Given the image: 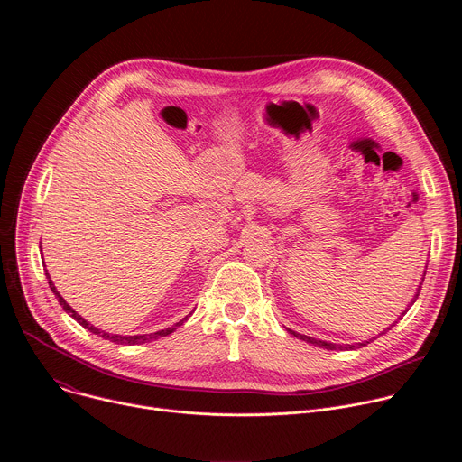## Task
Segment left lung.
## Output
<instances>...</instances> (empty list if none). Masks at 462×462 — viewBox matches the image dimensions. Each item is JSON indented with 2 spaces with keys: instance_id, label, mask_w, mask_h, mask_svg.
<instances>
[{
  "instance_id": "8db88e82",
  "label": "left lung",
  "mask_w": 462,
  "mask_h": 462,
  "mask_svg": "<svg viewBox=\"0 0 462 462\" xmlns=\"http://www.w3.org/2000/svg\"><path fill=\"white\" fill-rule=\"evenodd\" d=\"M420 285H422V283H420ZM419 294H420V287H419V291H417V294H415L411 305L415 303V300L419 298ZM406 310H408V309H406ZM406 310H404V314H406ZM393 325H394V323H393ZM393 325H391V327H393ZM391 327H387L385 331L380 333V335H385ZM291 335H294L296 338H300V340H303V342H307V344H312V346H318V347H323V349H331V351H333V349H347V347L353 349V347H356V346H347V347H346V346H337V344H331V342H323V340H316V338H310V337H305V335H298V333H294V331H291ZM369 342H371V340H369ZM369 342H364V344H358V346H365V344H369Z\"/></svg>"
}]
</instances>
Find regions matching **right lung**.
<instances>
[{
	"label": "right lung",
	"mask_w": 462,
	"mask_h": 462,
	"mask_svg": "<svg viewBox=\"0 0 462 462\" xmlns=\"http://www.w3.org/2000/svg\"><path fill=\"white\" fill-rule=\"evenodd\" d=\"M45 276H47V280H49V287H51V291L54 292V296L58 298V301H60V305L63 307V310L68 312L69 316H73L82 327H86V328H89L91 333H95V335H98V337H102L104 340H109V342H115V344H120V346H135V344H146V342H152V340H157V338H162V337H168V335H171L175 328L179 327V325H182L184 323V319H188V318H184V319H180L179 323H175V325H171V327H168V328H162V331H157V333H150V335H137V337H122V335H109V333H104V331H100V328H97V327H93L89 321H86L77 310H73L71 307H69V303L65 301L61 296H60V292L56 291V287H54V283L51 282V278H49V273H45Z\"/></svg>",
	"instance_id": "add662e5"
}]
</instances>
